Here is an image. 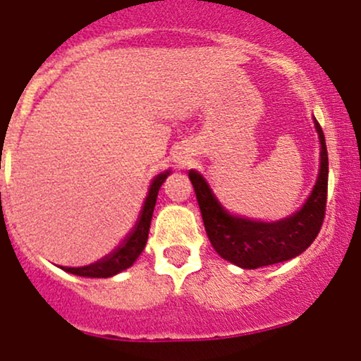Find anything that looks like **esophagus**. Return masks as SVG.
<instances>
[{
	"label": "esophagus",
	"instance_id": "esophagus-1",
	"mask_svg": "<svg viewBox=\"0 0 361 361\" xmlns=\"http://www.w3.org/2000/svg\"><path fill=\"white\" fill-rule=\"evenodd\" d=\"M180 164H181V166H187V162H185V160H181Z\"/></svg>",
	"mask_w": 361,
	"mask_h": 361
}]
</instances>
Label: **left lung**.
Listing matches in <instances>:
<instances>
[{"label":"left lung","mask_w":361,"mask_h":361,"mask_svg":"<svg viewBox=\"0 0 361 361\" xmlns=\"http://www.w3.org/2000/svg\"><path fill=\"white\" fill-rule=\"evenodd\" d=\"M314 126L322 143L318 181L304 207L281 221L264 224L232 216L220 206L201 174L195 171L188 173L206 234L221 258L243 269H258L295 258L314 241L325 220L329 192V152L322 126L316 120Z\"/></svg>","instance_id":"obj_1"}]
</instances>
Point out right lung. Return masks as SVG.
<instances>
[{
	"label": "right lung",
	"mask_w": 361,
	"mask_h": 361,
	"mask_svg": "<svg viewBox=\"0 0 361 361\" xmlns=\"http://www.w3.org/2000/svg\"><path fill=\"white\" fill-rule=\"evenodd\" d=\"M167 174L169 173L159 174L154 180V183L150 185L148 197L147 201H145L143 209H141L140 220H137L136 227L130 232L129 238L123 241L122 246H118L111 255H108L103 260L96 262V264L85 265V267H63L64 271L76 276H83V278H110V276H115L118 274V272L129 269L130 265L136 262V258L140 257L141 251L145 250V246H147L148 231H150V221L152 214H154L155 202H157L159 188L162 187Z\"/></svg>",
	"instance_id": "obj_1"
}]
</instances>
